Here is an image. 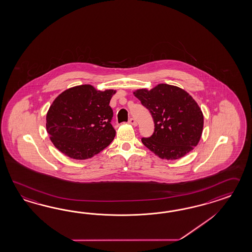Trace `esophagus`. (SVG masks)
I'll return each instance as SVG.
<instances>
[{"label": "esophagus", "instance_id": "1", "mask_svg": "<svg viewBox=\"0 0 252 252\" xmlns=\"http://www.w3.org/2000/svg\"><path fill=\"white\" fill-rule=\"evenodd\" d=\"M128 123L130 124V125H132V126H137V122L135 121V119H134V118H130Z\"/></svg>", "mask_w": 252, "mask_h": 252}]
</instances>
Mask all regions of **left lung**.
Here are the masks:
<instances>
[{
  "instance_id": "8db88e82",
  "label": "left lung",
  "mask_w": 252,
  "mask_h": 252,
  "mask_svg": "<svg viewBox=\"0 0 252 252\" xmlns=\"http://www.w3.org/2000/svg\"><path fill=\"white\" fill-rule=\"evenodd\" d=\"M150 111L153 135L142 138L144 146L162 159L176 160L193 150L201 138L204 117L199 105L178 86L159 84L152 89L134 91Z\"/></svg>"
}]
</instances>
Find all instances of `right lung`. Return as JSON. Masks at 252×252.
<instances>
[{"instance_id": "1", "label": "right lung", "mask_w": 252, "mask_h": 252, "mask_svg": "<svg viewBox=\"0 0 252 252\" xmlns=\"http://www.w3.org/2000/svg\"><path fill=\"white\" fill-rule=\"evenodd\" d=\"M116 93L113 89L100 91L91 85L61 93L46 115V131L54 146L77 160L91 158L106 148L116 135L109 105Z\"/></svg>"}]
</instances>
